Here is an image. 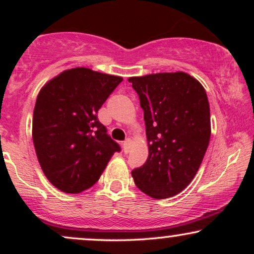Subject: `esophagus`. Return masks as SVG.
<instances>
[{
  "instance_id": "34e87169",
  "label": "esophagus",
  "mask_w": 254,
  "mask_h": 254,
  "mask_svg": "<svg viewBox=\"0 0 254 254\" xmlns=\"http://www.w3.org/2000/svg\"><path fill=\"white\" fill-rule=\"evenodd\" d=\"M130 144H131L130 138H127V140L125 141L124 143H123V148H124V152H125V154H128V152H129Z\"/></svg>"
}]
</instances>
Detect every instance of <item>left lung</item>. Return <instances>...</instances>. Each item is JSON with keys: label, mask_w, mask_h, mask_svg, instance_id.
Returning a JSON list of instances; mask_svg holds the SVG:
<instances>
[{"label": "left lung", "mask_w": 254, "mask_h": 254, "mask_svg": "<svg viewBox=\"0 0 254 254\" xmlns=\"http://www.w3.org/2000/svg\"><path fill=\"white\" fill-rule=\"evenodd\" d=\"M144 112L149 155L131 171L154 199L175 196L195 177L210 140V110L202 84L184 71L129 77Z\"/></svg>", "instance_id": "1"}]
</instances>
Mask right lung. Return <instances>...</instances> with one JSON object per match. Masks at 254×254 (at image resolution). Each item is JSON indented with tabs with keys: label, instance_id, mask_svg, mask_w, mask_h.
<instances>
[{
	"label": "right lung",
	"instance_id": "right-lung-1",
	"mask_svg": "<svg viewBox=\"0 0 254 254\" xmlns=\"http://www.w3.org/2000/svg\"><path fill=\"white\" fill-rule=\"evenodd\" d=\"M121 81L77 67L60 72L38 93L33 143L44 175L58 190L77 194L90 189L120 151L97 112Z\"/></svg>",
	"mask_w": 254,
	"mask_h": 254
}]
</instances>
